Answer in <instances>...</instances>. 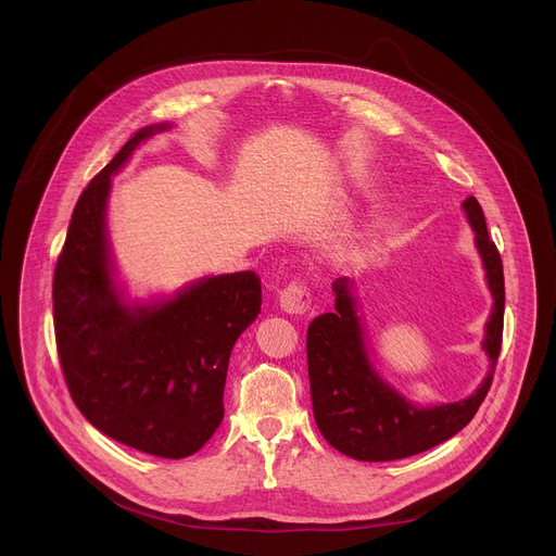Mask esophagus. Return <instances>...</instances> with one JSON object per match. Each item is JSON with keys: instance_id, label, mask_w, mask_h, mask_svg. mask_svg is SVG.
<instances>
[{"instance_id": "34e87169", "label": "esophagus", "mask_w": 556, "mask_h": 556, "mask_svg": "<svg viewBox=\"0 0 556 556\" xmlns=\"http://www.w3.org/2000/svg\"><path fill=\"white\" fill-rule=\"evenodd\" d=\"M309 305V292L303 283H290L279 292V307L286 314H303Z\"/></svg>"}]
</instances>
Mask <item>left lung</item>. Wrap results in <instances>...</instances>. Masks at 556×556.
Listing matches in <instances>:
<instances>
[{
  "instance_id": "8db88e82",
  "label": "left lung",
  "mask_w": 556,
  "mask_h": 556,
  "mask_svg": "<svg viewBox=\"0 0 556 556\" xmlns=\"http://www.w3.org/2000/svg\"><path fill=\"white\" fill-rule=\"evenodd\" d=\"M462 211L475 232V249L493 296L482 339L489 371L480 387L462 401L440 405L409 401L371 361L354 281L350 277L334 279V312L319 314L307 328V376L316 427L348 457L391 462L418 455L462 431L486 399L502 348L504 268L480 202L468 195Z\"/></svg>"
}]
</instances>
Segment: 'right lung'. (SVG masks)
I'll return each mask as SVG.
<instances>
[{
  "label": "right lung",
  "instance_id": "1",
  "mask_svg": "<svg viewBox=\"0 0 556 556\" xmlns=\"http://www.w3.org/2000/svg\"><path fill=\"white\" fill-rule=\"evenodd\" d=\"M138 129L78 198L52 301L63 376L74 405L108 438L180 459L200 451L224 418L235 341L257 319L262 283L251 270L206 275L174 294L131 299L108 232L112 178L153 134Z\"/></svg>",
  "mask_w": 556,
  "mask_h": 556
}]
</instances>
